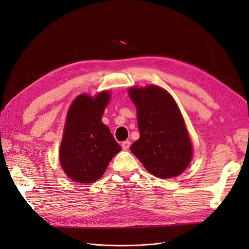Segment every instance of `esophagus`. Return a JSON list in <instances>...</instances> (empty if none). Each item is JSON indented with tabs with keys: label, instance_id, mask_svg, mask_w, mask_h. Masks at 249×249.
Segmentation results:
<instances>
[{
	"label": "esophagus",
	"instance_id": "1",
	"mask_svg": "<svg viewBox=\"0 0 249 249\" xmlns=\"http://www.w3.org/2000/svg\"><path fill=\"white\" fill-rule=\"evenodd\" d=\"M130 145H131V142H130V141H124V142L122 143V148H123L124 150H127V149L130 147Z\"/></svg>",
	"mask_w": 249,
	"mask_h": 249
}]
</instances>
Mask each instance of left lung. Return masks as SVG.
<instances>
[{
	"label": "left lung",
	"mask_w": 249,
	"mask_h": 249,
	"mask_svg": "<svg viewBox=\"0 0 249 249\" xmlns=\"http://www.w3.org/2000/svg\"><path fill=\"white\" fill-rule=\"evenodd\" d=\"M140 137L130 150L153 176L178 177L190 164L193 146L177 103L160 87L131 88Z\"/></svg>",
	"instance_id": "8db88e82"
}]
</instances>
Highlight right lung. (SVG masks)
<instances>
[{"label":"right lung","mask_w":249,"mask_h":249,"mask_svg":"<svg viewBox=\"0 0 249 249\" xmlns=\"http://www.w3.org/2000/svg\"><path fill=\"white\" fill-rule=\"evenodd\" d=\"M110 101L107 90L95 98L80 95L71 105L59 149L62 169L71 180L89 184L99 179L121 146L102 122Z\"/></svg>","instance_id":"right-lung-1"}]
</instances>
